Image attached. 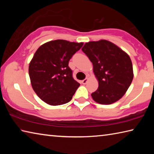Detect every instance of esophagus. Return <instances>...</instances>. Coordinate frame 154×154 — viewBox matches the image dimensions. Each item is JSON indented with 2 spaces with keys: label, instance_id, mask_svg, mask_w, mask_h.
<instances>
[{
  "label": "esophagus",
  "instance_id": "esophagus-1",
  "mask_svg": "<svg viewBox=\"0 0 154 154\" xmlns=\"http://www.w3.org/2000/svg\"><path fill=\"white\" fill-rule=\"evenodd\" d=\"M88 78H85V79H84L82 81V83H83V84H85V83L88 82Z\"/></svg>",
  "mask_w": 154,
  "mask_h": 154
}]
</instances>
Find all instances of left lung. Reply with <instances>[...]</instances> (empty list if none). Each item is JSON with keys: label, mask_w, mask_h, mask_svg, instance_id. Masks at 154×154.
<instances>
[{"label": "left lung", "mask_w": 154, "mask_h": 154, "mask_svg": "<svg viewBox=\"0 0 154 154\" xmlns=\"http://www.w3.org/2000/svg\"><path fill=\"white\" fill-rule=\"evenodd\" d=\"M92 62L98 82L97 90L92 93L96 103L110 105L124 95L133 79V69L129 56L110 41L86 43L82 48Z\"/></svg>", "instance_id": "left-lung-1"}]
</instances>
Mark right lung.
<instances>
[{
    "mask_svg": "<svg viewBox=\"0 0 154 154\" xmlns=\"http://www.w3.org/2000/svg\"><path fill=\"white\" fill-rule=\"evenodd\" d=\"M83 43L58 39L40 46L29 64V76L34 91L50 105L69 103L80 84L72 77L69 66L72 56Z\"/></svg>",
    "mask_w": 154,
    "mask_h": 154,
    "instance_id": "1",
    "label": "right lung"
}]
</instances>
